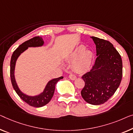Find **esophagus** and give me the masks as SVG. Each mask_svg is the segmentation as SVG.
Segmentation results:
<instances>
[{"instance_id": "obj_1", "label": "esophagus", "mask_w": 133, "mask_h": 133, "mask_svg": "<svg viewBox=\"0 0 133 133\" xmlns=\"http://www.w3.org/2000/svg\"><path fill=\"white\" fill-rule=\"evenodd\" d=\"M69 78H70L71 80H75V79H76V76H75L74 74H73V73H70V74L69 75Z\"/></svg>"}]
</instances>
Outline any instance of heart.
<instances>
[{
    "label": "heart",
    "mask_w": 133,
    "mask_h": 133,
    "mask_svg": "<svg viewBox=\"0 0 133 133\" xmlns=\"http://www.w3.org/2000/svg\"><path fill=\"white\" fill-rule=\"evenodd\" d=\"M68 60L73 61L72 67L73 70L78 73L86 72L91 66L93 54L90 50H85L83 45L77 46L68 55Z\"/></svg>",
    "instance_id": "obj_1"
}]
</instances>
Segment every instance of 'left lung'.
Returning <instances> with one entry per match:
<instances>
[{
  "label": "left lung",
  "mask_w": 133,
  "mask_h": 133,
  "mask_svg": "<svg viewBox=\"0 0 133 133\" xmlns=\"http://www.w3.org/2000/svg\"><path fill=\"white\" fill-rule=\"evenodd\" d=\"M96 45L97 57L89 72L82 77L85 86L81 96L89 104L104 103L117 90L122 76V61L120 54L109 41L92 36Z\"/></svg>",
  "instance_id": "obj_1"
}]
</instances>
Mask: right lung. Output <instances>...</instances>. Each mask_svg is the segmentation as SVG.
<instances>
[{
	"mask_svg": "<svg viewBox=\"0 0 133 133\" xmlns=\"http://www.w3.org/2000/svg\"><path fill=\"white\" fill-rule=\"evenodd\" d=\"M43 44H44V41H43L42 37L39 36L34 37L24 42L22 44L19 45V47L17 48L13 52L11 57V63H10V76H11V80L14 89L24 102L29 104L30 106L35 107V108H41L50 102L53 95H54L55 87L57 83L60 79H63V77L61 76L58 78H55L49 81L42 92L37 96H30L23 93L18 87L14 75L15 67L17 58H18L21 53L28 49L29 47L42 46H43Z\"/></svg>",
	"mask_w": 133,
	"mask_h": 133,
	"instance_id": "obj_1",
	"label": "right lung"
}]
</instances>
